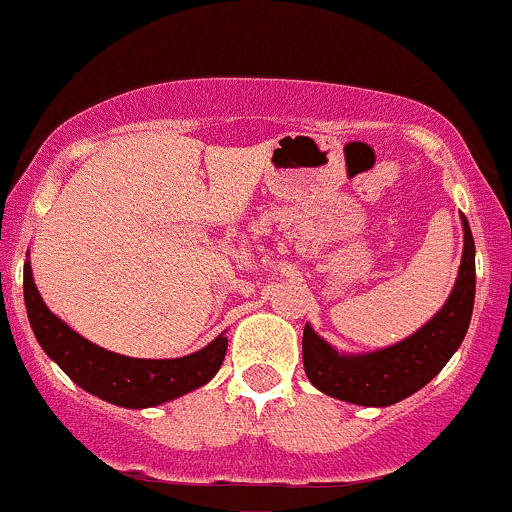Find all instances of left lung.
Instances as JSON below:
<instances>
[{"mask_svg":"<svg viewBox=\"0 0 512 512\" xmlns=\"http://www.w3.org/2000/svg\"><path fill=\"white\" fill-rule=\"evenodd\" d=\"M464 251L456 283L442 310L415 334L386 349L346 354L305 324L302 364L310 383L324 395L364 408H388L425 388L447 366L469 329L476 298V246L469 219L461 214Z\"/></svg>","mask_w":512,"mask_h":512,"instance_id":"8db88e82","label":"left lung"}]
</instances>
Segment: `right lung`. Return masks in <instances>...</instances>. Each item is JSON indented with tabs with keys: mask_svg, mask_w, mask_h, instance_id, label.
<instances>
[{
	"mask_svg": "<svg viewBox=\"0 0 512 512\" xmlns=\"http://www.w3.org/2000/svg\"><path fill=\"white\" fill-rule=\"evenodd\" d=\"M24 302L36 342L82 390L129 410L156 408L210 383L227 354L224 332L200 351L180 359H134L80 337L43 302L31 263H24Z\"/></svg>",
	"mask_w": 512,
	"mask_h": 512,
	"instance_id": "obj_1",
	"label": "right lung"
}]
</instances>
